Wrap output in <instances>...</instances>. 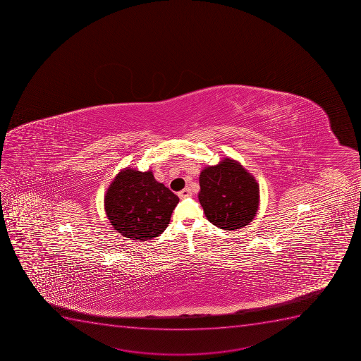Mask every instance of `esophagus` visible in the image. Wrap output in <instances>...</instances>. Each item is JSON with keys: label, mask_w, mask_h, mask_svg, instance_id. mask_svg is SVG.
Masks as SVG:
<instances>
[{"label": "esophagus", "mask_w": 361, "mask_h": 361, "mask_svg": "<svg viewBox=\"0 0 361 361\" xmlns=\"http://www.w3.org/2000/svg\"><path fill=\"white\" fill-rule=\"evenodd\" d=\"M178 195L180 199H185V197H190L192 192H190V188H185V190H181V192H178Z\"/></svg>", "instance_id": "esophagus-1"}]
</instances>
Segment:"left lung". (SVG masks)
Returning <instances> with one entry per match:
<instances>
[{"instance_id":"left-lung-1","label":"left lung","mask_w":361,"mask_h":361,"mask_svg":"<svg viewBox=\"0 0 361 361\" xmlns=\"http://www.w3.org/2000/svg\"><path fill=\"white\" fill-rule=\"evenodd\" d=\"M199 201L208 221L225 231L243 228L259 208V185L238 161L224 159L202 169Z\"/></svg>"}]
</instances>
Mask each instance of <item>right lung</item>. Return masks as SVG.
I'll return each mask as SVG.
<instances>
[{"label":"right lung","instance_id":"obj_1","mask_svg":"<svg viewBox=\"0 0 361 361\" xmlns=\"http://www.w3.org/2000/svg\"><path fill=\"white\" fill-rule=\"evenodd\" d=\"M178 197L153 171L125 168L115 176L104 195V211L122 236L147 241L160 235L171 221Z\"/></svg>","mask_w":361,"mask_h":361}]
</instances>
